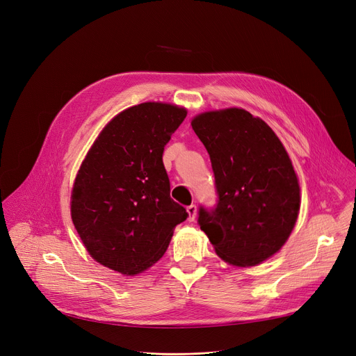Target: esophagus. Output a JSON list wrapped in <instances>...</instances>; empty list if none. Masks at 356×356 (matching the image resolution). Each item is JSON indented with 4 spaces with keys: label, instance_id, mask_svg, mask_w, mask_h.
<instances>
[{
    "label": "esophagus",
    "instance_id": "1",
    "mask_svg": "<svg viewBox=\"0 0 356 356\" xmlns=\"http://www.w3.org/2000/svg\"><path fill=\"white\" fill-rule=\"evenodd\" d=\"M186 212H188V220L189 222H193L195 218H196V207L195 205H189L186 208Z\"/></svg>",
    "mask_w": 356,
    "mask_h": 356
}]
</instances>
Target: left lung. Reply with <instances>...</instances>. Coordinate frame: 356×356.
I'll list each match as a JSON object with an SVG mask.
<instances>
[{"instance_id": "8db88e82", "label": "left lung", "mask_w": 356, "mask_h": 356, "mask_svg": "<svg viewBox=\"0 0 356 356\" xmlns=\"http://www.w3.org/2000/svg\"><path fill=\"white\" fill-rule=\"evenodd\" d=\"M192 129L215 175L216 205L200 207L198 225L218 256L256 266L289 239L300 211V186L279 137L243 108L196 115Z\"/></svg>"}]
</instances>
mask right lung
I'll return each mask as SVG.
<instances>
[{
	"mask_svg": "<svg viewBox=\"0 0 356 356\" xmlns=\"http://www.w3.org/2000/svg\"><path fill=\"white\" fill-rule=\"evenodd\" d=\"M186 110L141 103L100 133L79 170L70 212L89 254L122 274L144 271L165 253L188 218L170 196L163 152Z\"/></svg>",
	"mask_w": 356,
	"mask_h": 356,
	"instance_id": "add662e5",
	"label": "right lung"
}]
</instances>
